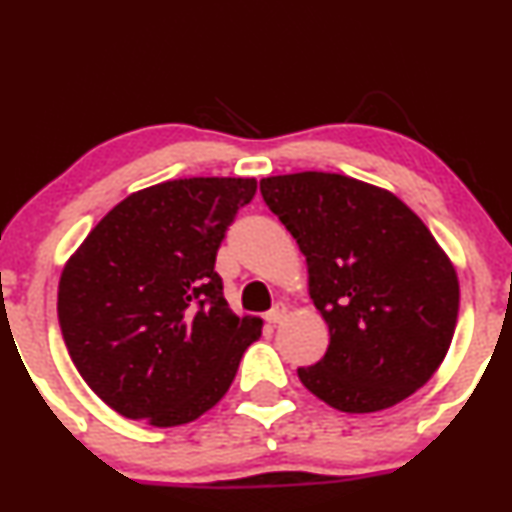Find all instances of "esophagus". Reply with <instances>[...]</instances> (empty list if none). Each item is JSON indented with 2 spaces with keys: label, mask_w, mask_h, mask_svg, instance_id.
Here are the masks:
<instances>
[{
  "label": "esophagus",
  "mask_w": 512,
  "mask_h": 512,
  "mask_svg": "<svg viewBox=\"0 0 512 512\" xmlns=\"http://www.w3.org/2000/svg\"><path fill=\"white\" fill-rule=\"evenodd\" d=\"M286 315H288V310H286V305H274L272 310L267 312V315H264V319H267L269 324H281L283 319H286Z\"/></svg>",
  "instance_id": "esophagus-1"
}]
</instances>
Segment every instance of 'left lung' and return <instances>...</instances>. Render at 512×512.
<instances>
[{
    "label": "left lung",
    "instance_id": "8db88e82",
    "mask_svg": "<svg viewBox=\"0 0 512 512\" xmlns=\"http://www.w3.org/2000/svg\"><path fill=\"white\" fill-rule=\"evenodd\" d=\"M267 207L307 260L310 298L329 324L307 391L343 412H377L432 379L451 348L460 286L432 231L389 190L303 171L260 181Z\"/></svg>",
    "mask_w": 512,
    "mask_h": 512
}]
</instances>
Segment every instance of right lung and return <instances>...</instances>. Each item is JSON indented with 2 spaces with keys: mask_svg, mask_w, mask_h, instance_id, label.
<instances>
[{
  "mask_svg": "<svg viewBox=\"0 0 512 512\" xmlns=\"http://www.w3.org/2000/svg\"><path fill=\"white\" fill-rule=\"evenodd\" d=\"M255 178H178L121 200L59 281L73 365L109 408L152 427L193 422L219 403L262 334L236 317L217 250Z\"/></svg>",
  "mask_w": 512,
  "mask_h": 512,
  "instance_id": "1",
  "label": "right lung"
}]
</instances>
